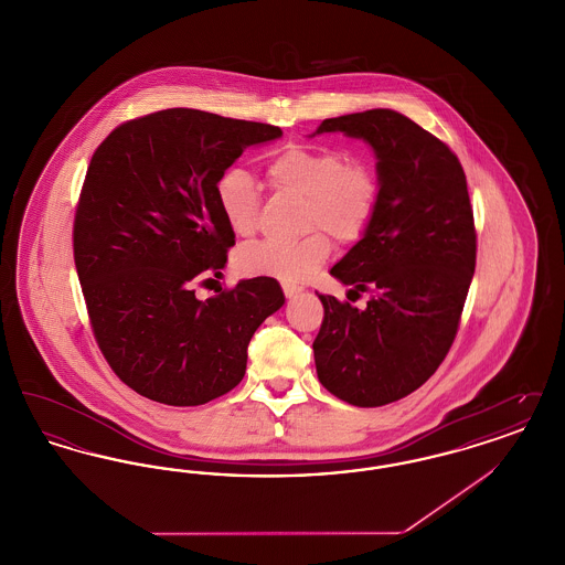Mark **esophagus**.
Returning a JSON list of instances; mask_svg holds the SVG:
<instances>
[{"mask_svg":"<svg viewBox=\"0 0 565 565\" xmlns=\"http://www.w3.org/2000/svg\"><path fill=\"white\" fill-rule=\"evenodd\" d=\"M300 292V288L298 286H290V284H284V295L286 298H292V296L298 295Z\"/></svg>","mask_w":565,"mask_h":565,"instance_id":"34e87169","label":"esophagus"}]
</instances>
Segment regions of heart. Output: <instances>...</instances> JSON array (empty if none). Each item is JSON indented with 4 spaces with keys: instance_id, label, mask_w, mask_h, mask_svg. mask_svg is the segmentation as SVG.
I'll list each match as a JSON object with an SVG mask.
<instances>
[{
    "instance_id": "1",
    "label": "heart",
    "mask_w": 565,
    "mask_h": 565,
    "mask_svg": "<svg viewBox=\"0 0 565 565\" xmlns=\"http://www.w3.org/2000/svg\"><path fill=\"white\" fill-rule=\"evenodd\" d=\"M267 173L273 189L305 199V231L322 227L339 243H355L375 217L381 196L375 169L360 159L350 161L339 148L290 143L270 159ZM215 199L237 237H249L258 228L260 190L245 169H226L215 184ZM330 249V237L313 232L298 242L252 243L237 254V265L247 275L300 284L322 267Z\"/></svg>"
}]
</instances>
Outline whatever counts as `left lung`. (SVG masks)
<instances>
[{"mask_svg": "<svg viewBox=\"0 0 565 565\" xmlns=\"http://www.w3.org/2000/svg\"><path fill=\"white\" fill-rule=\"evenodd\" d=\"M364 139L381 196L364 237L330 269L364 309L318 295V379L353 406L396 403L430 379L457 334L477 265L463 169L438 137L394 109L326 118L316 134Z\"/></svg>", "mask_w": 565, "mask_h": 565, "instance_id": "left-lung-1", "label": "left lung"}]
</instances>
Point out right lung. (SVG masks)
I'll use <instances>...</instances> for the list:
<instances>
[{
	"label": "right lung",
	"instance_id": "add662e5",
	"mask_svg": "<svg viewBox=\"0 0 565 565\" xmlns=\"http://www.w3.org/2000/svg\"><path fill=\"white\" fill-rule=\"evenodd\" d=\"M281 137L263 122L171 108L122 122L95 150L74 220V260L90 328L137 394L196 406L239 385L256 328L284 305L273 277L207 300L235 233L215 199L245 148Z\"/></svg>",
	"mask_w": 565,
	"mask_h": 565
}]
</instances>
